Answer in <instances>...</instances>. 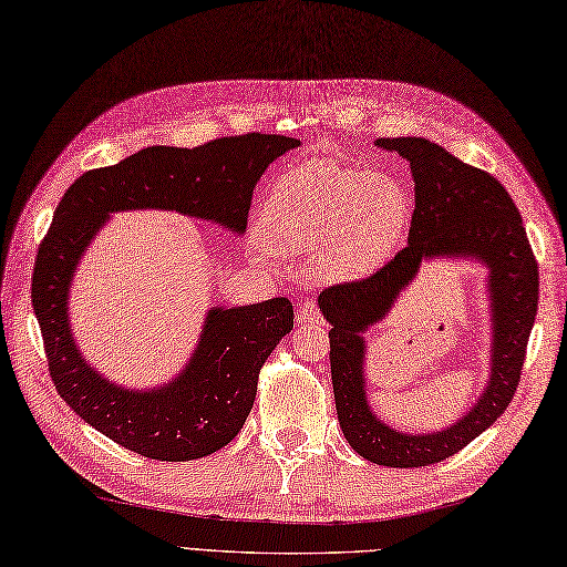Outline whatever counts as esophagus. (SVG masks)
<instances>
[{"label": "esophagus", "instance_id": "obj_1", "mask_svg": "<svg viewBox=\"0 0 567 567\" xmlns=\"http://www.w3.org/2000/svg\"><path fill=\"white\" fill-rule=\"evenodd\" d=\"M298 322H300V326H320L322 313H320V308L316 306V300H308V298L300 300Z\"/></svg>", "mask_w": 567, "mask_h": 567}]
</instances>
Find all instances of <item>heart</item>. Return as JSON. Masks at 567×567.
I'll return each mask as SVG.
<instances>
[{
    "instance_id": "1",
    "label": "heart",
    "mask_w": 567,
    "mask_h": 567,
    "mask_svg": "<svg viewBox=\"0 0 567 567\" xmlns=\"http://www.w3.org/2000/svg\"><path fill=\"white\" fill-rule=\"evenodd\" d=\"M409 215V193L394 176L303 161L274 183L259 233L284 257L316 254L320 279L352 281L386 261Z\"/></svg>"
}]
</instances>
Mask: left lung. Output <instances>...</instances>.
Returning <instances> with one entry per match:
<instances>
[{
	"label": "left lung",
	"mask_w": 567,
	"mask_h": 567,
	"mask_svg": "<svg viewBox=\"0 0 567 567\" xmlns=\"http://www.w3.org/2000/svg\"><path fill=\"white\" fill-rule=\"evenodd\" d=\"M411 164L415 210L409 245L367 279L334 284L318 306L330 320V369L338 419L348 443L364 460L386 467H425L460 453L509 406L538 310V261L524 219L489 173L462 164L421 136L377 138ZM462 252L491 267L495 350L488 391L465 420L429 436L396 434L368 409L363 394L361 332L388 312L423 258Z\"/></svg>",
	"instance_id": "left-lung-1"
}]
</instances>
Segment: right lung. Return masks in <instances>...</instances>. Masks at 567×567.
Here are the masks:
<instances>
[{
  "label": "right lung",
  "mask_w": 567,
  "mask_h": 567,
  "mask_svg": "<svg viewBox=\"0 0 567 567\" xmlns=\"http://www.w3.org/2000/svg\"><path fill=\"white\" fill-rule=\"evenodd\" d=\"M298 144L281 134H241L195 148L148 146L83 173L58 203L33 264L31 303L55 391L110 441L161 462L225 447L254 406L264 362L293 328V306L271 298L213 308L190 364L171 384L152 391L114 386L80 357L68 326V288L90 239L110 213L136 207L176 210L245 233L261 173Z\"/></svg>",
  "instance_id": "add662e5"
}]
</instances>
